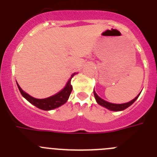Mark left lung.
<instances>
[{
    "mask_svg": "<svg viewBox=\"0 0 157 157\" xmlns=\"http://www.w3.org/2000/svg\"><path fill=\"white\" fill-rule=\"evenodd\" d=\"M94 94L95 99H96L97 102H98L99 105H101V106H103V107H105V108H108V109L111 110V111H117V112H118V111H122V110H125V108H128L130 105H132V104L134 103L135 101H136V99L138 98L140 94L138 95V96L136 97V98H135L133 100H132L131 101L128 102V103H125V104H120V105L109 103V102H108V101H106L103 100V99L101 98L100 97H98V95L97 94L96 92H95L94 90Z\"/></svg>",
    "mask_w": 157,
    "mask_h": 157,
    "instance_id": "8db88e82",
    "label": "left lung"
}]
</instances>
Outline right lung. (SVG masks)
Here are the masks:
<instances>
[{
  "instance_id": "right-lung-1",
  "label": "right lung",
  "mask_w": 157,
  "mask_h": 157,
  "mask_svg": "<svg viewBox=\"0 0 157 157\" xmlns=\"http://www.w3.org/2000/svg\"><path fill=\"white\" fill-rule=\"evenodd\" d=\"M74 75H75V73L72 74L71 77H70V80L67 82L66 87L61 91H59L58 94L53 95V96L44 99H36L34 98H32V96H30L27 93L23 91L22 89L19 87L17 83V85L19 90L21 92V95L24 97L26 100L29 101L31 104H32L33 105L37 107L38 108L45 110V111H49V110H52L54 108H58V107L61 106V105H63V104H65L67 102V101L69 98V97H70V93L72 91V89H73L71 83H70V81H71L72 77H74Z\"/></svg>"
}]
</instances>
